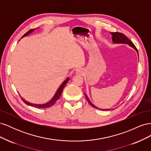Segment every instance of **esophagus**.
I'll use <instances>...</instances> for the list:
<instances>
[{"mask_svg":"<svg viewBox=\"0 0 151 151\" xmlns=\"http://www.w3.org/2000/svg\"><path fill=\"white\" fill-rule=\"evenodd\" d=\"M76 74H78V75H83V71L81 69H80V68H79V69H77V70H76Z\"/></svg>","mask_w":151,"mask_h":151,"instance_id":"obj_1","label":"esophagus"}]
</instances>
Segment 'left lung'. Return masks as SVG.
I'll return each instance as SVG.
<instances>
[{
    "label": "left lung",
    "instance_id": "left-lung-1",
    "mask_svg": "<svg viewBox=\"0 0 151 151\" xmlns=\"http://www.w3.org/2000/svg\"><path fill=\"white\" fill-rule=\"evenodd\" d=\"M110 33L112 35V40H113V43H125V44L129 45L130 47H132V48H134L136 50V52H137V54H138V55H139L137 49V48L135 47V46L134 45V43H132L131 41L129 38H128L125 35H123L122 33H118V32H115V33H113V32H112V33ZM85 96H86V99L88 100V103L90 104L91 106H92L93 107H94L95 108L99 109V108H98V107L94 106V105L93 104H92V103H91L89 101V99L88 97L87 96V95L85 94ZM101 109L102 110V109ZM109 109H103V111H104V110L106 111V110H109Z\"/></svg>",
    "mask_w": 151,
    "mask_h": 151
}]
</instances>
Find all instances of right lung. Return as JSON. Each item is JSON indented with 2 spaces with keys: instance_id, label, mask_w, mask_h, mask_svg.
Here are the masks:
<instances>
[{
  "instance_id": "right-lung-1",
  "label": "right lung",
  "mask_w": 151,
  "mask_h": 151,
  "mask_svg": "<svg viewBox=\"0 0 151 151\" xmlns=\"http://www.w3.org/2000/svg\"><path fill=\"white\" fill-rule=\"evenodd\" d=\"M35 30V29H30L29 30L28 32H27L26 33H25L23 36H22V38L24 37V36L28 35L29 34H30L31 33H32L33 31ZM68 80H69V77H67V78L65 79V81H64V82L60 85V86L59 87V88L58 89L57 91L56 92L54 96L53 97V98L50 100V101H48V103H45V104H33V103H31L29 102H28L26 101V100H24L23 98H22V100L23 101V102L26 104L27 105H29V106H33V107H35V108H49L50 106H53V105L56 103V101H57V100L59 99V98L60 97V96L62 94V91H63V88H64L65 86L66 85V84L68 83Z\"/></svg>"
}]
</instances>
